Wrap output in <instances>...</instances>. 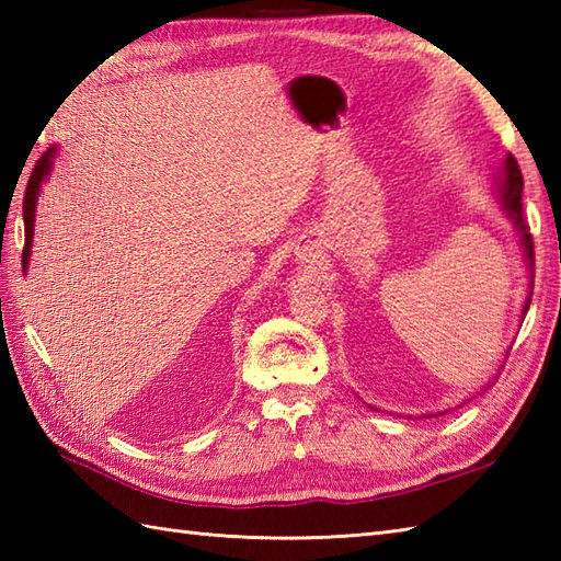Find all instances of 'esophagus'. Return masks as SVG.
I'll list each match as a JSON object with an SVG mask.
<instances>
[{"label":"esophagus","mask_w":561,"mask_h":561,"mask_svg":"<svg viewBox=\"0 0 561 561\" xmlns=\"http://www.w3.org/2000/svg\"><path fill=\"white\" fill-rule=\"evenodd\" d=\"M313 257H316V255H313Z\"/></svg>","instance_id":"obj_1"}]
</instances>
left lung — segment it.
Returning a JSON list of instances; mask_svg holds the SVG:
<instances>
[{"label": "left lung", "mask_w": 561, "mask_h": 561, "mask_svg": "<svg viewBox=\"0 0 561 561\" xmlns=\"http://www.w3.org/2000/svg\"><path fill=\"white\" fill-rule=\"evenodd\" d=\"M494 185H496V202L506 217L514 224V229L518 233V243H520V253H523V262H526V267L530 272V282H528V294H526V301H523L520 308V318H526L528 308H530V296H533V267H535V250H533V236L528 231V224L523 219V175L516 159L506 153L504 163L496 169L494 175ZM374 408V404H371ZM460 408V404H458ZM440 414H448V410H440V412H426L422 414L424 420H432V416H440ZM422 416H414V420H422ZM412 420V416H410Z\"/></svg>", "instance_id": "8db88e82"}]
</instances>
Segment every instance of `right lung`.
I'll return each instance as SVG.
<instances>
[{"instance_id":"add662e5","label":"right lung","mask_w":561,"mask_h":561,"mask_svg":"<svg viewBox=\"0 0 561 561\" xmlns=\"http://www.w3.org/2000/svg\"><path fill=\"white\" fill-rule=\"evenodd\" d=\"M57 157V147L47 149L43 157L35 163V169L31 173V181L26 187V197H23V224H26V245H23V272H28V262L33 253V229H35V207H38V195L43 183L50 178L53 165Z\"/></svg>"}]
</instances>
